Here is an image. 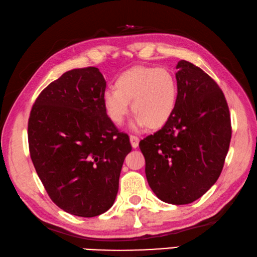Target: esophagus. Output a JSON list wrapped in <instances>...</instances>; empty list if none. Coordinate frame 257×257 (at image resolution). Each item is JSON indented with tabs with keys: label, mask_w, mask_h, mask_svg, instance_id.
Here are the masks:
<instances>
[{
	"label": "esophagus",
	"mask_w": 257,
	"mask_h": 257,
	"mask_svg": "<svg viewBox=\"0 0 257 257\" xmlns=\"http://www.w3.org/2000/svg\"><path fill=\"white\" fill-rule=\"evenodd\" d=\"M130 141H131L132 148H134V149H136V148H138V146H139V142H140V139H139V138L136 137V136H131V137H130Z\"/></svg>",
	"instance_id": "34e87169"
}]
</instances>
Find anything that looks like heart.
<instances>
[{
    "label": "heart",
    "instance_id": "heart-1",
    "mask_svg": "<svg viewBox=\"0 0 257 257\" xmlns=\"http://www.w3.org/2000/svg\"><path fill=\"white\" fill-rule=\"evenodd\" d=\"M178 87L175 75L166 67H134L124 72L115 89H106L102 105L112 123L119 126L128 115H136L133 130L159 128L169 120L176 108Z\"/></svg>",
    "mask_w": 257,
    "mask_h": 257
}]
</instances>
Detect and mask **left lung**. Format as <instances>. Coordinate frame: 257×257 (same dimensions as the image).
I'll list each match as a JSON object with an SVG mask.
<instances>
[{
  "label": "left lung",
  "mask_w": 257,
  "mask_h": 257,
  "mask_svg": "<svg viewBox=\"0 0 257 257\" xmlns=\"http://www.w3.org/2000/svg\"><path fill=\"white\" fill-rule=\"evenodd\" d=\"M176 108L163 128L140 141L146 176L166 203L188 204L218 181L231 139L224 94L210 75L187 61L176 66Z\"/></svg>",
  "instance_id": "obj_1"
}]
</instances>
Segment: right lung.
I'll list each match as a JSON object with an SVG mask.
<instances>
[{
	"mask_svg": "<svg viewBox=\"0 0 257 257\" xmlns=\"http://www.w3.org/2000/svg\"><path fill=\"white\" fill-rule=\"evenodd\" d=\"M106 81L97 67L65 72L45 88L28 120L30 157L51 200L65 212H106L118 192L132 147L102 105Z\"/></svg>",
	"mask_w": 257,
	"mask_h": 257,
	"instance_id": "right-lung-1",
	"label": "right lung"
}]
</instances>
